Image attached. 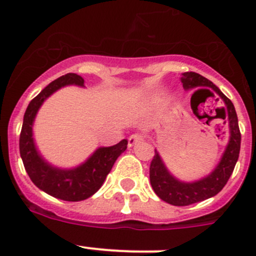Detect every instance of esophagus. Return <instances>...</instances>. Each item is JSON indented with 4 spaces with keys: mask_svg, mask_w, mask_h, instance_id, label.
<instances>
[{
    "mask_svg": "<svg viewBox=\"0 0 256 256\" xmlns=\"http://www.w3.org/2000/svg\"><path fill=\"white\" fill-rule=\"evenodd\" d=\"M141 141H144V138L141 135H138V134H134V135H131L130 138H128V147H132L134 144H136L138 142H141Z\"/></svg>",
    "mask_w": 256,
    "mask_h": 256,
    "instance_id": "34e87169",
    "label": "esophagus"
}]
</instances>
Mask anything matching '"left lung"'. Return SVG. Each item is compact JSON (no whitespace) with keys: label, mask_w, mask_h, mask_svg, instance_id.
<instances>
[{"label":"left lung","mask_w":256,"mask_h":256,"mask_svg":"<svg viewBox=\"0 0 256 256\" xmlns=\"http://www.w3.org/2000/svg\"><path fill=\"white\" fill-rule=\"evenodd\" d=\"M180 82L186 90L204 86L210 88L219 95V98L223 100L224 105H226L222 109H223L224 118H228L230 136H229V142L226 144V151L216 168L208 176L194 180V182H183L170 174L160 154L154 150V156L151 161V166H150V182H151L154 193L162 200L172 206H178V207L202 202V200L214 197L223 190L229 177L233 174L234 167L238 161L240 141H242L236 108H234L233 102L219 90L218 86H216L210 80L204 78L200 74L194 73V72L183 73L180 76ZM200 90L202 89H198L197 92Z\"/></svg>","instance_id":"left-lung-1"}]
</instances>
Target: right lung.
<instances>
[{
	"label": "right lung",
	"mask_w": 256,
	"mask_h": 256,
	"mask_svg": "<svg viewBox=\"0 0 256 256\" xmlns=\"http://www.w3.org/2000/svg\"><path fill=\"white\" fill-rule=\"evenodd\" d=\"M66 85L84 86V79L69 73L48 84L28 104L20 136V154L32 182L52 197L79 202L92 197L104 183L118 157L128 148V140L110 147H99L89 158L74 168H58L46 161L36 147L33 122L44 100Z\"/></svg>",
	"instance_id": "add662e5"
}]
</instances>
